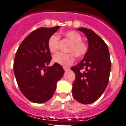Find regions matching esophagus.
<instances>
[{"label": "esophagus", "mask_w": 126, "mask_h": 126, "mask_svg": "<svg viewBox=\"0 0 126 126\" xmlns=\"http://www.w3.org/2000/svg\"><path fill=\"white\" fill-rule=\"evenodd\" d=\"M69 69L68 67H66V66H63V70H64V71H66V70H68Z\"/></svg>", "instance_id": "34e87169"}]
</instances>
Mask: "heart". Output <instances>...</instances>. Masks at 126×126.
<instances>
[{
    "label": "heart",
    "mask_w": 126,
    "mask_h": 126,
    "mask_svg": "<svg viewBox=\"0 0 126 126\" xmlns=\"http://www.w3.org/2000/svg\"><path fill=\"white\" fill-rule=\"evenodd\" d=\"M63 36L71 42L68 49V53H57L53 57L55 63L62 66H69L75 61V56L80 59L84 57L88 53L89 47L86 42L82 41V36L75 30H70L63 33ZM59 43V36L52 35L48 38L47 46L50 52L55 53L58 50Z\"/></svg>",
    "instance_id": "obj_1"
}]
</instances>
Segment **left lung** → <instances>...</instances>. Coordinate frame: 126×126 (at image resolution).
Masks as SVG:
<instances>
[{
    "instance_id": "left-lung-1",
    "label": "left lung",
    "mask_w": 126,
    "mask_h": 126,
    "mask_svg": "<svg viewBox=\"0 0 126 126\" xmlns=\"http://www.w3.org/2000/svg\"><path fill=\"white\" fill-rule=\"evenodd\" d=\"M88 40V53L81 62L71 68L76 77L73 83L74 99L84 104L96 101L109 82L111 62L108 45L91 29L78 28Z\"/></svg>"
}]
</instances>
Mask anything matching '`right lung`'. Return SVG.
I'll return each mask as SVG.
<instances>
[{
	"mask_svg": "<svg viewBox=\"0 0 126 126\" xmlns=\"http://www.w3.org/2000/svg\"><path fill=\"white\" fill-rule=\"evenodd\" d=\"M41 27L32 32L23 40L15 54L14 71L20 90L30 101L43 103L52 97L64 71L62 66L51 60L47 43L60 29Z\"/></svg>",
	"mask_w": 126,
	"mask_h": 126,
	"instance_id": "add662e5",
	"label": "right lung"
}]
</instances>
